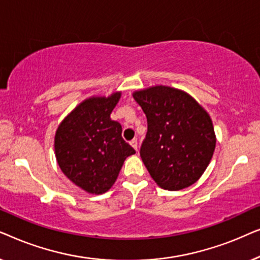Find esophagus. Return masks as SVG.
Instances as JSON below:
<instances>
[{
  "label": "esophagus",
  "instance_id": "1",
  "mask_svg": "<svg viewBox=\"0 0 260 260\" xmlns=\"http://www.w3.org/2000/svg\"><path fill=\"white\" fill-rule=\"evenodd\" d=\"M130 145L135 149V150H137V148H138L137 138H134V140H131V141H130Z\"/></svg>",
  "mask_w": 260,
  "mask_h": 260
}]
</instances>
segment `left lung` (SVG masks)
<instances>
[{
	"instance_id": "8db88e82",
	"label": "left lung",
	"mask_w": 260,
	"mask_h": 260,
	"mask_svg": "<svg viewBox=\"0 0 260 260\" xmlns=\"http://www.w3.org/2000/svg\"><path fill=\"white\" fill-rule=\"evenodd\" d=\"M147 116L140 155L163 189L189 187L211 162L215 135L208 113L186 92L155 86L134 93Z\"/></svg>"
}]
</instances>
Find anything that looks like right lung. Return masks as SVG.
Here are the masks:
<instances>
[{"label":"right lung","mask_w":260,"mask_h":260,"mask_svg":"<svg viewBox=\"0 0 260 260\" xmlns=\"http://www.w3.org/2000/svg\"><path fill=\"white\" fill-rule=\"evenodd\" d=\"M120 93L90 98L77 106L55 134V156L62 173L92 194L109 190L135 149L122 137V125L110 118Z\"/></svg>","instance_id":"right-lung-1"}]
</instances>
